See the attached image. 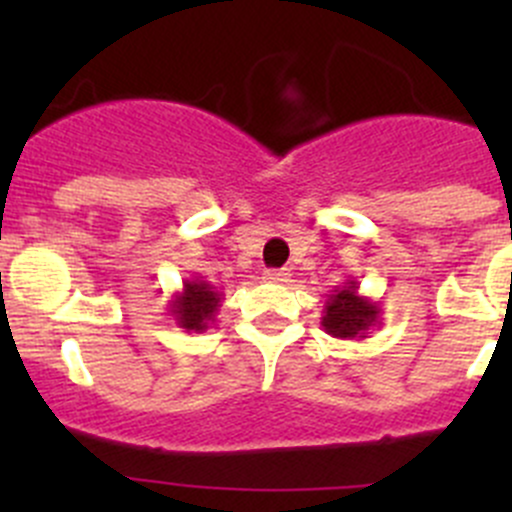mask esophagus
I'll return each instance as SVG.
<instances>
[{"label":"esophagus","instance_id":"esophagus-1","mask_svg":"<svg viewBox=\"0 0 512 512\" xmlns=\"http://www.w3.org/2000/svg\"><path fill=\"white\" fill-rule=\"evenodd\" d=\"M265 280H267V282H277V285H282V282L289 280V272H287V270H267V272H265Z\"/></svg>","mask_w":512,"mask_h":512}]
</instances>
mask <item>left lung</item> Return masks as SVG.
Returning <instances> with one entry per match:
<instances>
[{
	"label": "left lung",
	"instance_id": "obj_1",
	"mask_svg": "<svg viewBox=\"0 0 512 512\" xmlns=\"http://www.w3.org/2000/svg\"><path fill=\"white\" fill-rule=\"evenodd\" d=\"M379 319V302L361 297L356 280H349L344 287L334 289L322 309V327L334 339H356V342L366 339V334L381 324Z\"/></svg>",
	"mask_w": 512,
	"mask_h": 512
}]
</instances>
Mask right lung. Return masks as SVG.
Masks as SVG:
<instances>
[{
    "label": "right lung",
    "instance_id": "right-lung-1",
    "mask_svg": "<svg viewBox=\"0 0 512 512\" xmlns=\"http://www.w3.org/2000/svg\"><path fill=\"white\" fill-rule=\"evenodd\" d=\"M170 314L175 324L185 332H205L218 317V309L223 304V294L210 282L200 277H190L183 282V289L170 297Z\"/></svg>",
    "mask_w": 512,
    "mask_h": 512
}]
</instances>
